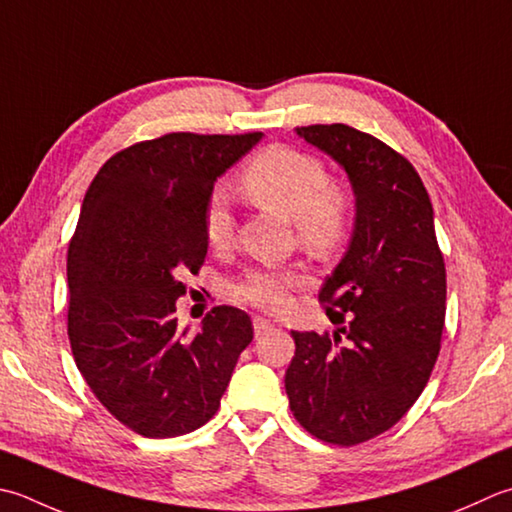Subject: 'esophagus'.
I'll return each instance as SVG.
<instances>
[{
	"instance_id": "1",
	"label": "esophagus",
	"mask_w": 512,
	"mask_h": 512,
	"mask_svg": "<svg viewBox=\"0 0 512 512\" xmlns=\"http://www.w3.org/2000/svg\"><path fill=\"white\" fill-rule=\"evenodd\" d=\"M253 328H255V335H264V333H270V330L275 328V324L270 322V319L266 317H253Z\"/></svg>"
}]
</instances>
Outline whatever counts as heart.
Wrapping results in <instances>:
<instances>
[{
    "mask_svg": "<svg viewBox=\"0 0 512 512\" xmlns=\"http://www.w3.org/2000/svg\"><path fill=\"white\" fill-rule=\"evenodd\" d=\"M242 190L250 202L293 219L299 242L313 253L328 255L342 244L350 199L342 186L330 184L326 166L315 155L293 146H270L244 168ZM204 235L213 248H226L235 237L233 204L222 188L213 190L206 202ZM308 282L304 268H253L233 286V295L244 304L282 310L290 290Z\"/></svg>",
    "mask_w": 512,
    "mask_h": 512,
    "instance_id": "1",
    "label": "heart"
}]
</instances>
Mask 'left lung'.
I'll list each match as a JSON object with an SVG mask.
<instances>
[{"instance_id":"left-lung-1","label":"left lung","mask_w":512,"mask_h":512,"mask_svg":"<svg viewBox=\"0 0 512 512\" xmlns=\"http://www.w3.org/2000/svg\"><path fill=\"white\" fill-rule=\"evenodd\" d=\"M295 130L346 170L355 224L319 290L339 328L333 337L290 330L286 395L310 435L355 446L395 426L433 373L446 317L444 257L433 204L406 157L346 124Z\"/></svg>"}]
</instances>
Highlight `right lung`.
Listing matches in <instances>:
<instances>
[{
	"label": "right lung",
	"mask_w": 512,
	"mask_h": 512,
	"mask_svg": "<svg viewBox=\"0 0 512 512\" xmlns=\"http://www.w3.org/2000/svg\"><path fill=\"white\" fill-rule=\"evenodd\" d=\"M262 133H170L119 150L88 186L68 246V339L95 397L144 437H177L217 413L242 350L244 310L215 306L179 330L182 277L204 264L217 177Z\"/></svg>",
	"instance_id": "obj_1"
}]
</instances>
